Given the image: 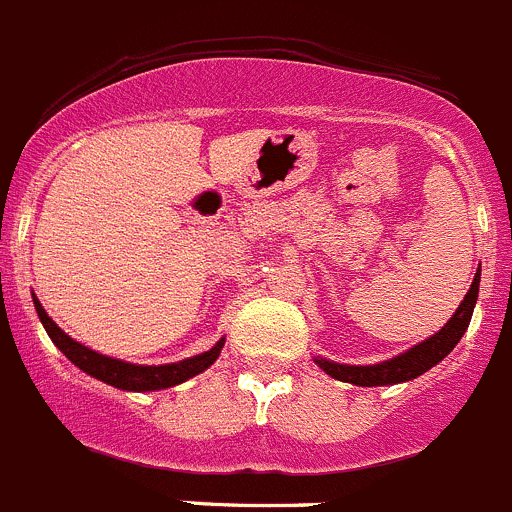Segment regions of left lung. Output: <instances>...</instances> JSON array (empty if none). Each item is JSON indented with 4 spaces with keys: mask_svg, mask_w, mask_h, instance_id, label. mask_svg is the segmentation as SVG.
Masks as SVG:
<instances>
[{
    "mask_svg": "<svg viewBox=\"0 0 512 512\" xmlns=\"http://www.w3.org/2000/svg\"><path fill=\"white\" fill-rule=\"evenodd\" d=\"M478 283H481V268H478L476 278L471 283V291L466 293V298L461 300L458 310L453 313V318L444 328L439 330L434 337L424 340L421 345L412 347L404 355L392 357L387 362H379V365H367V367H355V365H337L330 360H315L325 372L333 379L340 382L357 384V387H382V384H397V382H409V379L419 377L426 370H431L434 365H439L446 355L458 345L463 333L468 330L471 323L473 308H476L478 300Z\"/></svg>",
    "mask_w": 512,
    "mask_h": 512,
    "instance_id": "obj_1",
    "label": "left lung"
}]
</instances>
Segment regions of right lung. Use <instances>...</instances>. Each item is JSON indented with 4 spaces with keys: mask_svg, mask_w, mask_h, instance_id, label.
Wrapping results in <instances>:
<instances>
[{
    "mask_svg": "<svg viewBox=\"0 0 512 512\" xmlns=\"http://www.w3.org/2000/svg\"><path fill=\"white\" fill-rule=\"evenodd\" d=\"M34 305L41 323H44L46 333H49L51 340H54V345L59 347L73 365L81 367L83 372L100 379V382L110 384V387L128 389V392H152V389H167V387H175V384L187 382L189 377H194V374L212 367L214 362H217L221 347H224V340H219L209 352H202V355L197 357H189V360L175 362V365H160V367L130 365V362L113 360V357L100 355V352H93L91 347L71 340V337L63 333L59 325L46 315V310L41 308V303L36 298H34Z\"/></svg>",
    "mask_w": 512,
    "mask_h": 512,
    "instance_id": "1",
    "label": "right lung"
}]
</instances>
